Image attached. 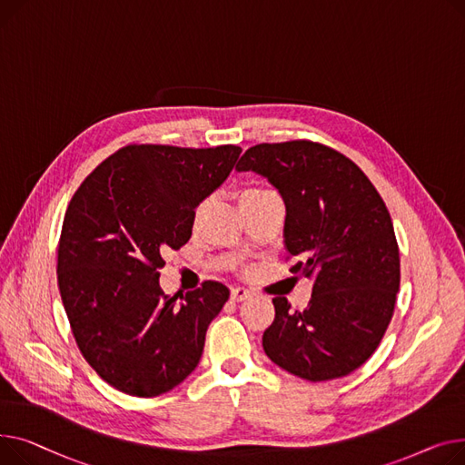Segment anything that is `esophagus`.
Listing matches in <instances>:
<instances>
[{"mask_svg": "<svg viewBox=\"0 0 465 465\" xmlns=\"http://www.w3.org/2000/svg\"><path fill=\"white\" fill-rule=\"evenodd\" d=\"M252 296V291L245 289V287H236L231 291V298L234 302H243V300H248Z\"/></svg>", "mask_w": 465, "mask_h": 465, "instance_id": "obj_1", "label": "esophagus"}]
</instances>
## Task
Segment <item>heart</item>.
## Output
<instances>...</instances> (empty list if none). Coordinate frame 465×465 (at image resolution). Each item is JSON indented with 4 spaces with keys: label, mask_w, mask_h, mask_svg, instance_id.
<instances>
[{
    "label": "heart",
    "mask_w": 465,
    "mask_h": 465,
    "mask_svg": "<svg viewBox=\"0 0 465 465\" xmlns=\"http://www.w3.org/2000/svg\"><path fill=\"white\" fill-rule=\"evenodd\" d=\"M261 191H266V189H259V187H252V189H245L243 193H242V197H250V195H255V193H261ZM240 197V199H242ZM204 208H206V204H201L199 208H197V212H195V220L199 222L201 220V215L204 213Z\"/></svg>",
    "instance_id": "1"
}]
</instances>
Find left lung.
Segmentation results:
<instances>
[{
  "instance_id": "1",
  "label": "left lung",
  "mask_w": 465,
  "mask_h": 465,
  "mask_svg": "<svg viewBox=\"0 0 465 465\" xmlns=\"http://www.w3.org/2000/svg\"><path fill=\"white\" fill-rule=\"evenodd\" d=\"M236 171L274 185L285 203L283 242L292 274L313 282L308 308L285 296L262 334L266 357L308 381L361 368L383 340L400 291L391 213L368 176L343 153L310 141L257 144Z\"/></svg>"
}]
</instances>
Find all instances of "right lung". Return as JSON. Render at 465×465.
Here are the masks:
<instances>
[{
    "mask_svg": "<svg viewBox=\"0 0 465 465\" xmlns=\"http://www.w3.org/2000/svg\"><path fill=\"white\" fill-rule=\"evenodd\" d=\"M240 152L131 144L73 195L58 245L60 294L80 352L114 389L159 396L197 368L229 289L204 282L178 300L159 287V268L163 252L187 243L195 208L227 180Z\"/></svg>",
    "mask_w": 465,
    "mask_h": 465,
    "instance_id": "right-lung-1",
    "label": "right lung"
}]
</instances>
